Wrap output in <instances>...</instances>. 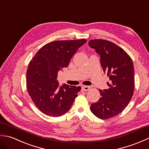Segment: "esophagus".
Returning a JSON list of instances; mask_svg holds the SVG:
<instances>
[{"label":"esophagus","mask_w":149,"mask_h":149,"mask_svg":"<svg viewBox=\"0 0 149 149\" xmlns=\"http://www.w3.org/2000/svg\"><path fill=\"white\" fill-rule=\"evenodd\" d=\"M90 88H91V87H88V86H82L81 87L82 91H88Z\"/></svg>","instance_id":"esophagus-1"}]
</instances>
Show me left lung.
I'll list each match as a JSON object with an SVG mask.
<instances>
[{
    "instance_id": "left-lung-1",
    "label": "left lung",
    "mask_w": 149,
    "mask_h": 149,
    "mask_svg": "<svg viewBox=\"0 0 149 149\" xmlns=\"http://www.w3.org/2000/svg\"><path fill=\"white\" fill-rule=\"evenodd\" d=\"M88 45L100 55L103 71L110 82L108 89H100V100L91 106L95 116L108 119L124 110L133 95L134 66L131 58L123 49L113 42L104 39H93Z\"/></svg>"
}]
</instances>
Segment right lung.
<instances>
[{
    "label": "right lung",
    "mask_w": 149,
    "mask_h": 149,
    "mask_svg": "<svg viewBox=\"0 0 149 149\" xmlns=\"http://www.w3.org/2000/svg\"><path fill=\"white\" fill-rule=\"evenodd\" d=\"M86 39L56 41L44 45L30 61L27 88L36 107L48 116L59 117L72 106L80 87L64 84L60 87L58 72L69 61Z\"/></svg>",
    "instance_id": "add662e5"
}]
</instances>
